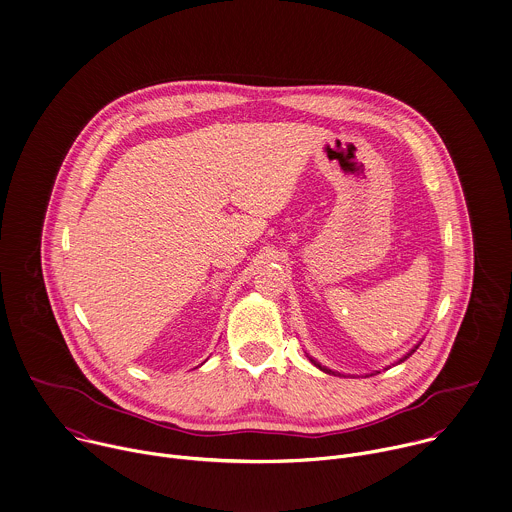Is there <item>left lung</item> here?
Returning a JSON list of instances; mask_svg holds the SVG:
<instances>
[{
    "label": "left lung",
    "mask_w": 512,
    "mask_h": 512,
    "mask_svg": "<svg viewBox=\"0 0 512 512\" xmlns=\"http://www.w3.org/2000/svg\"><path fill=\"white\" fill-rule=\"evenodd\" d=\"M412 352H414V350H412ZM412 352H410V354H412ZM410 354H408V356H410ZM408 356H404V358H408ZM404 358H402V360H404ZM310 360H312V358H310ZM402 360H400V362H402ZM312 362H314V364H316V366H318V368H320V370H324V372H328V374H336V372H332V370H328V368H324V366H320V364H318V362H316V360H312Z\"/></svg>",
    "instance_id": "obj_1"
}]
</instances>
